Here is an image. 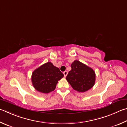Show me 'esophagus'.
I'll list each match as a JSON object with an SVG mask.
<instances>
[{"mask_svg": "<svg viewBox=\"0 0 127 127\" xmlns=\"http://www.w3.org/2000/svg\"><path fill=\"white\" fill-rule=\"evenodd\" d=\"M63 74H64V77H66V75H67V74H68V71H64L63 72Z\"/></svg>", "mask_w": 127, "mask_h": 127, "instance_id": "1", "label": "esophagus"}]
</instances>
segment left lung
<instances>
[{"label": "left lung", "instance_id": "left-lung-1", "mask_svg": "<svg viewBox=\"0 0 127 127\" xmlns=\"http://www.w3.org/2000/svg\"><path fill=\"white\" fill-rule=\"evenodd\" d=\"M71 68L66 79L74 89L85 92L94 86L95 74L93 69L77 60L71 63Z\"/></svg>", "mask_w": 127, "mask_h": 127}]
</instances>
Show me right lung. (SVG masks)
Here are the masks:
<instances>
[{"label": "right lung", "instance_id": "1", "mask_svg": "<svg viewBox=\"0 0 127 127\" xmlns=\"http://www.w3.org/2000/svg\"><path fill=\"white\" fill-rule=\"evenodd\" d=\"M64 77L58 68L47 62L34 70L32 82L34 88L43 93H49L56 89L58 81Z\"/></svg>", "mask_w": 127, "mask_h": 127}]
</instances>
